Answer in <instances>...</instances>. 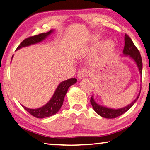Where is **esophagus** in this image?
I'll return each mask as SVG.
<instances>
[{"instance_id": "1", "label": "esophagus", "mask_w": 150, "mask_h": 150, "mask_svg": "<svg viewBox=\"0 0 150 150\" xmlns=\"http://www.w3.org/2000/svg\"><path fill=\"white\" fill-rule=\"evenodd\" d=\"M89 74V72H88V71L86 69H81L79 71V72L77 73V77H78V79L79 80H81L83 79L84 77H87V76Z\"/></svg>"}]
</instances>
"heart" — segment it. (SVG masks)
Wrapping results in <instances>:
<instances>
[{
	"mask_svg": "<svg viewBox=\"0 0 150 150\" xmlns=\"http://www.w3.org/2000/svg\"><path fill=\"white\" fill-rule=\"evenodd\" d=\"M99 42H96L91 47V51H94L98 48ZM101 53L97 55L93 60L94 64H100L105 60L107 57L113 53L115 49V42L111 39H107L101 42Z\"/></svg>",
	"mask_w": 150,
	"mask_h": 150,
	"instance_id": "b5f03b06",
	"label": "heart"
}]
</instances>
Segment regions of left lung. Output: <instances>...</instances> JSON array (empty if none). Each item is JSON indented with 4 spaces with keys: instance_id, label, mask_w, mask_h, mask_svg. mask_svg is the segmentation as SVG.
<instances>
[{
    "instance_id": "8db88e82",
    "label": "left lung",
    "mask_w": 150,
    "mask_h": 150,
    "mask_svg": "<svg viewBox=\"0 0 150 150\" xmlns=\"http://www.w3.org/2000/svg\"><path fill=\"white\" fill-rule=\"evenodd\" d=\"M124 41H125V45L124 48L123 50V56H126L132 59L136 64V65L138 68L140 76L142 78V57L140 55V53L138 51V49L136 48V47L135 46V45L133 42L132 40L131 39V38L127 35H125L124 37ZM142 81V80H141ZM141 91V90H140ZM140 91L139 92V94L137 95L136 98H135L132 103H129V105L127 106L123 107L122 108L119 109H113L108 108V107L99 105V103H97V102L95 101L93 96H92L91 97V103L92 105L94 111L99 115L101 117L108 118V119H113L121 115H122L124 113L126 112L127 111L132 108L133 105L137 101V99L139 98Z\"/></svg>"
}]
</instances>
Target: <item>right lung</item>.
<instances>
[{"mask_svg":"<svg viewBox=\"0 0 150 150\" xmlns=\"http://www.w3.org/2000/svg\"><path fill=\"white\" fill-rule=\"evenodd\" d=\"M54 29H52L50 31L41 33L35 36L28 37L27 39L24 40L17 47L16 50H18L23 47L30 46L31 45H35L45 40L46 38L48 37L50 35L54 32ZM13 57V55L12 58ZM77 79L75 78H71L69 79L63 81L61 82L57 87L54 94L50 100L45 104V105L41 107V108L37 109H30L27 108L24 105H22L23 108L27 111L28 113L31 114L33 116L37 118H45L48 117L56 114L61 109L64 101V98L68 91V89L71 85L77 83Z\"/></svg>","mask_w":150,"mask_h":150,"instance_id":"right-lung-1","label":"right lung"}]
</instances>
